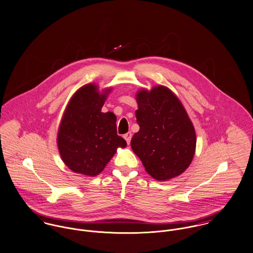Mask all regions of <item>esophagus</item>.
Here are the masks:
<instances>
[{
	"label": "esophagus",
	"instance_id": "1",
	"mask_svg": "<svg viewBox=\"0 0 253 253\" xmlns=\"http://www.w3.org/2000/svg\"><path fill=\"white\" fill-rule=\"evenodd\" d=\"M124 139L126 140L128 144H130V141H131V139H132V134L130 132H128L127 134L124 135Z\"/></svg>",
	"mask_w": 253,
	"mask_h": 253
}]
</instances>
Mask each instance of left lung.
I'll return each instance as SVG.
<instances>
[{
	"mask_svg": "<svg viewBox=\"0 0 253 253\" xmlns=\"http://www.w3.org/2000/svg\"><path fill=\"white\" fill-rule=\"evenodd\" d=\"M139 132L131 147L146 172L166 181L181 174L191 164L196 150V133L183 105L168 87L140 89L136 94Z\"/></svg>",
	"mask_w": 253,
	"mask_h": 253,
	"instance_id": "left-lung-1",
	"label": "left lung"
}]
</instances>
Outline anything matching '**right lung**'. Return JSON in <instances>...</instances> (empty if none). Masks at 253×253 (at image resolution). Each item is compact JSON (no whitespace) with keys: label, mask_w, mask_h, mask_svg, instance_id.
<instances>
[{"label":"right lung","mask_w":253,"mask_h":253,"mask_svg":"<svg viewBox=\"0 0 253 253\" xmlns=\"http://www.w3.org/2000/svg\"><path fill=\"white\" fill-rule=\"evenodd\" d=\"M112 88L99 91L98 85L81 87L70 99L57 135V146L65 165L77 173L96 176L107 166L126 140L117 135L114 113H102Z\"/></svg>","instance_id":"right-lung-1"}]
</instances>
